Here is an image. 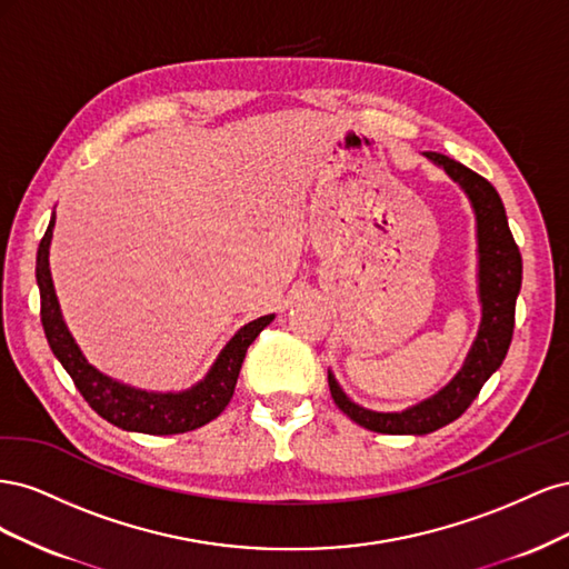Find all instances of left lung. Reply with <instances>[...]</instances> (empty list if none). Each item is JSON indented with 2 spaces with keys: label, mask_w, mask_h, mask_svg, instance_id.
<instances>
[{
  "label": "left lung",
  "mask_w": 569,
  "mask_h": 569,
  "mask_svg": "<svg viewBox=\"0 0 569 569\" xmlns=\"http://www.w3.org/2000/svg\"><path fill=\"white\" fill-rule=\"evenodd\" d=\"M425 157L462 189L472 206L481 320L472 347L451 382L429 399L399 412H377L353 403L347 391L339 387L335 372L327 370V382H330L332 399L339 410L347 412L356 425L380 435H429L468 410L479 389L501 368L508 353L515 327V301H518L522 287V256L510 234L503 201L493 184L443 153L425 151Z\"/></svg>",
  "instance_id": "obj_1"
}]
</instances>
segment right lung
I'll use <instances>...</instances> for the list:
<instances>
[{
  "label": "right lung",
  "mask_w": 569,
  "mask_h": 569,
  "mask_svg": "<svg viewBox=\"0 0 569 569\" xmlns=\"http://www.w3.org/2000/svg\"><path fill=\"white\" fill-rule=\"evenodd\" d=\"M54 222L57 216L51 213L49 228L38 249L36 278L40 287V316L51 351L59 358L63 370L73 377L82 399L88 401L92 410H97L107 422L126 429V432L159 437L182 435L216 420L232 399L247 349L251 347L253 339L261 335L263 327H268L274 320V313L239 327L234 337L220 349L218 358L213 360V366L206 372L203 380H199L194 387H189L184 391H147L118 382L113 377L99 372L90 360L84 358L61 316L54 280H51L49 270V247L51 234H54Z\"/></svg>",
  "instance_id": "obj_1"
}]
</instances>
